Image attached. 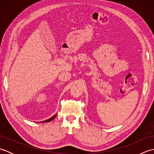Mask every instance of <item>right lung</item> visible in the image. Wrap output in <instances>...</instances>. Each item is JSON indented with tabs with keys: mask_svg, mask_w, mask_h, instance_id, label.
<instances>
[{
	"mask_svg": "<svg viewBox=\"0 0 154 154\" xmlns=\"http://www.w3.org/2000/svg\"><path fill=\"white\" fill-rule=\"evenodd\" d=\"M56 116H57V114H55V115H54L52 117H51L50 119H48V120H44V121H42V122H40L41 123H44V122H51V120H53L55 117H56Z\"/></svg>",
	"mask_w": 154,
	"mask_h": 154,
	"instance_id": "right-lung-1",
	"label": "right lung"
}]
</instances>
